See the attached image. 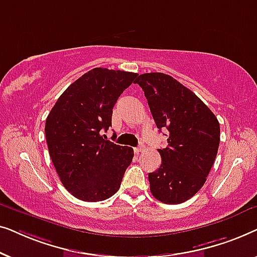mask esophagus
I'll use <instances>...</instances> for the list:
<instances>
[{"instance_id":"1","label":"esophagus","mask_w":257,"mask_h":257,"mask_svg":"<svg viewBox=\"0 0 257 257\" xmlns=\"http://www.w3.org/2000/svg\"><path fill=\"white\" fill-rule=\"evenodd\" d=\"M144 149H145V146H144V145H139L138 147H136V149H135V153L138 154V153L142 152V151H143Z\"/></svg>"}]
</instances>
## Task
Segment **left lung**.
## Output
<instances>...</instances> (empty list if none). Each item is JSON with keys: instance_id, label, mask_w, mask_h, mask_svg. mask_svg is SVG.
Here are the masks:
<instances>
[{"instance_id": "8db88e82", "label": "left lung", "mask_w": 257, "mask_h": 257, "mask_svg": "<svg viewBox=\"0 0 257 257\" xmlns=\"http://www.w3.org/2000/svg\"><path fill=\"white\" fill-rule=\"evenodd\" d=\"M136 84L157 127L167 131V146L158 150L160 167L149 174L151 193L168 205L187 201L205 185L216 158L219 121L194 92L166 73H143Z\"/></svg>"}]
</instances>
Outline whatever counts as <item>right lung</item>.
<instances>
[{
	"mask_svg": "<svg viewBox=\"0 0 257 257\" xmlns=\"http://www.w3.org/2000/svg\"><path fill=\"white\" fill-rule=\"evenodd\" d=\"M138 73L94 68L58 98L45 121V138L62 184L75 198L96 202L120 187L133 149L104 139L112 108Z\"/></svg>",
	"mask_w": 257,
	"mask_h": 257,
	"instance_id": "right-lung-1",
	"label": "right lung"
}]
</instances>
